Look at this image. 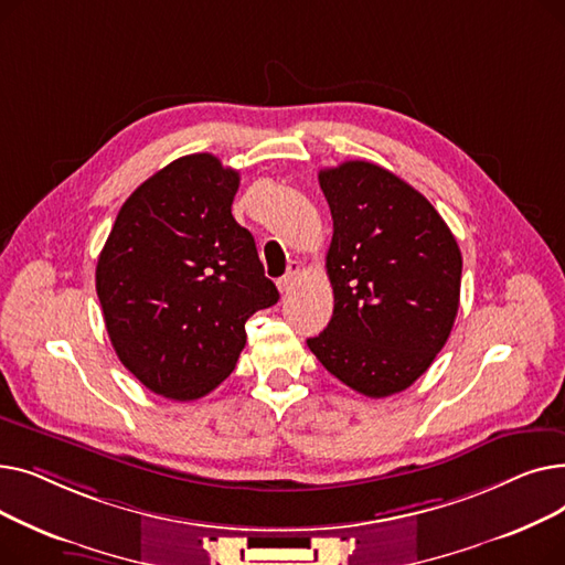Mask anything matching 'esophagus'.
Masks as SVG:
<instances>
[{
  "mask_svg": "<svg viewBox=\"0 0 565 565\" xmlns=\"http://www.w3.org/2000/svg\"><path fill=\"white\" fill-rule=\"evenodd\" d=\"M300 273H302V265H300L298 260H292V263L288 265L286 275H284V277L277 281L279 290H281V292H290V290H292V286H295V281H298Z\"/></svg>",
  "mask_w": 565,
  "mask_h": 565,
  "instance_id": "1",
  "label": "esophagus"
}]
</instances>
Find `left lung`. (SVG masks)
<instances>
[{
  "instance_id": "left-lung-1",
  "label": "left lung",
  "mask_w": 565,
  "mask_h": 565,
  "mask_svg": "<svg viewBox=\"0 0 565 565\" xmlns=\"http://www.w3.org/2000/svg\"><path fill=\"white\" fill-rule=\"evenodd\" d=\"M334 233V313L307 345L350 390L384 398L422 377L460 305L462 256L433 203L387 169L350 160L318 173Z\"/></svg>"
}]
</instances>
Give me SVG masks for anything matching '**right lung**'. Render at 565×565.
<instances>
[{"label": "right lung", "mask_w": 565, "mask_h": 565, "mask_svg": "<svg viewBox=\"0 0 565 565\" xmlns=\"http://www.w3.org/2000/svg\"><path fill=\"white\" fill-rule=\"evenodd\" d=\"M237 185L211 153L173 160L128 196L98 256L109 341L164 398L211 394L241 358L247 318L279 300L254 235L231 215Z\"/></svg>", "instance_id": "add662e5"}]
</instances>
